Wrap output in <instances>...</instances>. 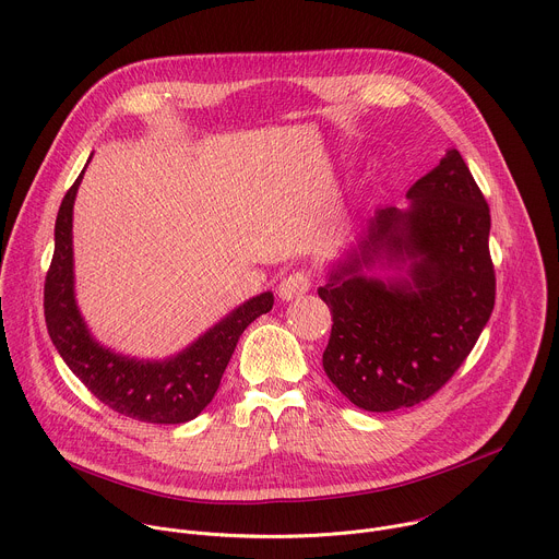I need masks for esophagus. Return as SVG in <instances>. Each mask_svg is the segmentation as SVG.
Instances as JSON below:
<instances>
[{
  "instance_id": "1",
  "label": "esophagus",
  "mask_w": 559,
  "mask_h": 559,
  "mask_svg": "<svg viewBox=\"0 0 559 559\" xmlns=\"http://www.w3.org/2000/svg\"><path fill=\"white\" fill-rule=\"evenodd\" d=\"M309 285H311L309 274H305V272H294V274H289V276H285V278L281 281V285H278L276 292H278V298H281V300L289 302V300L302 296L305 292H309Z\"/></svg>"
}]
</instances>
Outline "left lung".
<instances>
[{"mask_svg":"<svg viewBox=\"0 0 559 559\" xmlns=\"http://www.w3.org/2000/svg\"><path fill=\"white\" fill-rule=\"evenodd\" d=\"M406 200L370 215L318 287L333 316L324 373L368 413L435 395L474 348L496 298L491 217L461 153L448 148Z\"/></svg>","mask_w":559,"mask_h":559,"instance_id":"obj_1","label":"left lung"}]
</instances>
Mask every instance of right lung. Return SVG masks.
Segmentation results:
<instances>
[{
    "instance_id": "obj_1",
    "label": "right lung",
    "mask_w": 559,
    "mask_h": 559,
    "mask_svg": "<svg viewBox=\"0 0 559 559\" xmlns=\"http://www.w3.org/2000/svg\"><path fill=\"white\" fill-rule=\"evenodd\" d=\"M85 168L63 198L55 224V257L44 292L50 340L72 373L111 411L146 424L191 421L213 402L239 335L272 309L274 294L248 298L189 346L164 359L133 357L100 344L79 309L74 289L72 222Z\"/></svg>"
}]
</instances>
